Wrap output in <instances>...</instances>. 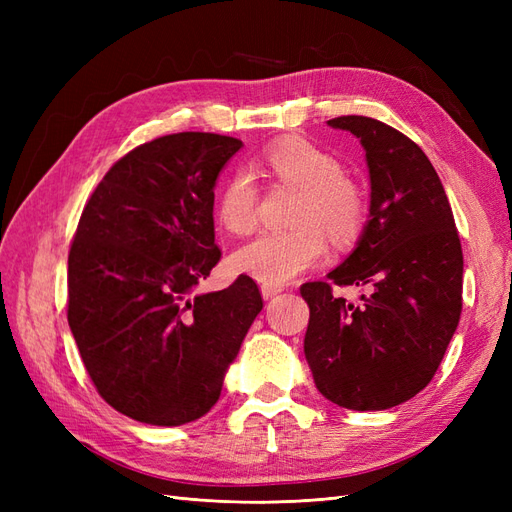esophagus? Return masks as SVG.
<instances>
[{"instance_id": "esophagus-1", "label": "esophagus", "mask_w": 512, "mask_h": 512, "mask_svg": "<svg viewBox=\"0 0 512 512\" xmlns=\"http://www.w3.org/2000/svg\"><path fill=\"white\" fill-rule=\"evenodd\" d=\"M277 292H282V288L280 286H269V284H262L260 286V294H262V299H273Z\"/></svg>"}]
</instances>
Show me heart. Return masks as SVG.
Masks as SVG:
<instances>
[{
	"instance_id": "obj_1",
	"label": "heart",
	"mask_w": 512,
	"mask_h": 512,
	"mask_svg": "<svg viewBox=\"0 0 512 512\" xmlns=\"http://www.w3.org/2000/svg\"><path fill=\"white\" fill-rule=\"evenodd\" d=\"M262 164L286 183L303 188L294 211L292 230H265L237 247L232 269L254 280L282 286L292 282L327 254V229L335 241L352 239L365 220V200L359 185L342 175V164L331 153L303 138H286L271 145ZM258 185L250 170L237 168L226 177L215 200V218L230 235H247L258 222Z\"/></svg>"
}]
</instances>
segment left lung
<instances>
[{"label":"left lung","mask_w":512,"mask_h":512,"mask_svg":"<svg viewBox=\"0 0 512 512\" xmlns=\"http://www.w3.org/2000/svg\"><path fill=\"white\" fill-rule=\"evenodd\" d=\"M359 138L369 168V220L352 254L327 277L365 285L361 306L307 282L305 359L316 389L348 410H386L421 393L461 316L463 254L442 181L408 136L346 115L327 121Z\"/></svg>","instance_id":"obj_1"}]
</instances>
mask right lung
<instances>
[{
  "instance_id": "1",
  "label": "right lung",
  "mask_w": 512,
  "mask_h": 512,
  "mask_svg": "<svg viewBox=\"0 0 512 512\" xmlns=\"http://www.w3.org/2000/svg\"><path fill=\"white\" fill-rule=\"evenodd\" d=\"M239 138L179 132L132 149L91 194L68 256V324L108 406L177 427L207 414L262 309L252 277L196 292L222 256L213 188Z\"/></svg>"
}]
</instances>
